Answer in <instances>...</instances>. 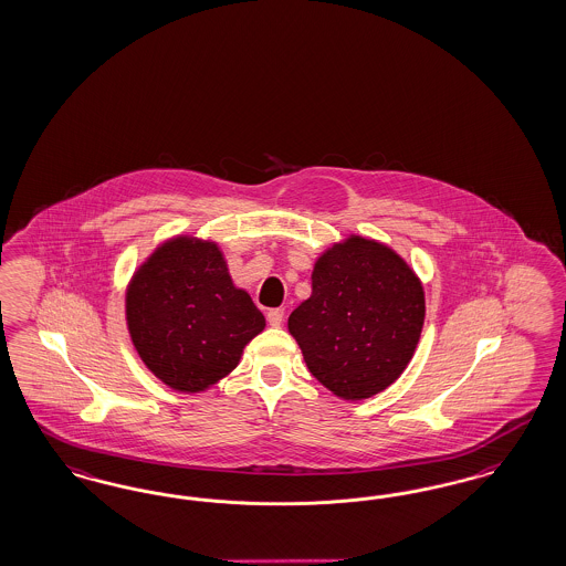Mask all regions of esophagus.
<instances>
[{
	"mask_svg": "<svg viewBox=\"0 0 566 566\" xmlns=\"http://www.w3.org/2000/svg\"><path fill=\"white\" fill-rule=\"evenodd\" d=\"M268 322H270V326H280L282 322H284V310H270L268 312Z\"/></svg>",
	"mask_w": 566,
	"mask_h": 566,
	"instance_id": "obj_1",
	"label": "esophagus"
}]
</instances>
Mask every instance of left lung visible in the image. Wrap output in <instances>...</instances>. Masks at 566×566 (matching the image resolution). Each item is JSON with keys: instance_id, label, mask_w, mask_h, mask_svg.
<instances>
[{"instance_id": "obj_1", "label": "left lung", "mask_w": 566, "mask_h": 566, "mask_svg": "<svg viewBox=\"0 0 566 566\" xmlns=\"http://www.w3.org/2000/svg\"><path fill=\"white\" fill-rule=\"evenodd\" d=\"M424 289L401 254L347 235L313 263L312 296L289 332L313 376L345 401L374 397L403 374L424 326Z\"/></svg>"}]
</instances>
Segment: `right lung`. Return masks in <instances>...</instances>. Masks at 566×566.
<instances>
[{"instance_id":"1","label":"right lung","mask_w":566,"mask_h":566,"mask_svg":"<svg viewBox=\"0 0 566 566\" xmlns=\"http://www.w3.org/2000/svg\"><path fill=\"white\" fill-rule=\"evenodd\" d=\"M125 319L144 366L169 389L205 392L240 364L265 328L251 294L238 289L214 240L177 234L129 277Z\"/></svg>"}]
</instances>
